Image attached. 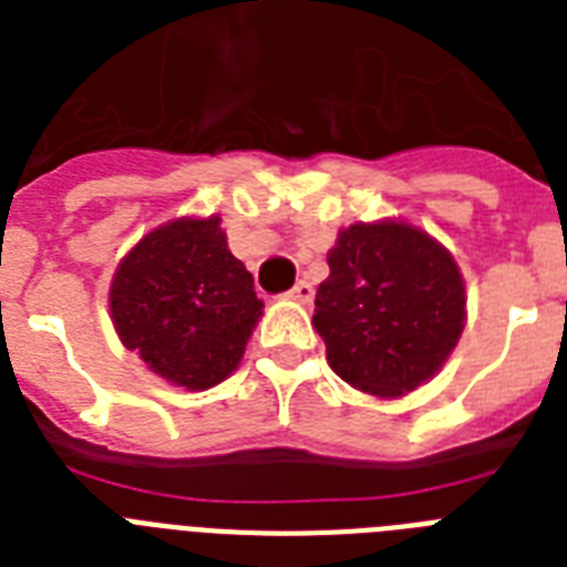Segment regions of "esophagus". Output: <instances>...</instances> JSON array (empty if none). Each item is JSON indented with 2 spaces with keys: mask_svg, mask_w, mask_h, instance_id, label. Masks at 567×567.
Returning a JSON list of instances; mask_svg holds the SVG:
<instances>
[{
  "mask_svg": "<svg viewBox=\"0 0 567 567\" xmlns=\"http://www.w3.org/2000/svg\"><path fill=\"white\" fill-rule=\"evenodd\" d=\"M288 297H291V300H297V302H311V300H315V288H311L306 279H302V282H297L291 291H288Z\"/></svg>",
  "mask_w": 567,
  "mask_h": 567,
  "instance_id": "1",
  "label": "esophagus"
}]
</instances>
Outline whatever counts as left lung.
Listing matches in <instances>:
<instances>
[{"label": "left lung", "instance_id": "1", "mask_svg": "<svg viewBox=\"0 0 567 567\" xmlns=\"http://www.w3.org/2000/svg\"><path fill=\"white\" fill-rule=\"evenodd\" d=\"M315 297L329 368L379 400L403 396L444 368L465 329L456 258L421 226L385 217L338 231Z\"/></svg>", "mask_w": 567, "mask_h": 567}]
</instances>
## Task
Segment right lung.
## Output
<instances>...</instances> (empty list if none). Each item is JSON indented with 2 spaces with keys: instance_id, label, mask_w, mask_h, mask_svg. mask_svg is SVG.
<instances>
[{
  "instance_id": "add662e5",
  "label": "right lung",
  "mask_w": 567,
  "mask_h": 567,
  "mask_svg": "<svg viewBox=\"0 0 567 567\" xmlns=\"http://www.w3.org/2000/svg\"><path fill=\"white\" fill-rule=\"evenodd\" d=\"M109 309L123 347L155 377L205 391L238 371L265 302L212 214L146 231L120 258Z\"/></svg>"
}]
</instances>
